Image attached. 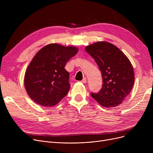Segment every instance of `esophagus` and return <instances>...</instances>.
Instances as JSON below:
<instances>
[{
	"label": "esophagus",
	"instance_id": "esophagus-1",
	"mask_svg": "<svg viewBox=\"0 0 153 153\" xmlns=\"http://www.w3.org/2000/svg\"><path fill=\"white\" fill-rule=\"evenodd\" d=\"M81 82H82V83H84V84H85V83H86V82H87V79H86V78H85V77H84V78L82 80Z\"/></svg>",
	"mask_w": 153,
	"mask_h": 153
}]
</instances>
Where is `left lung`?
Segmentation results:
<instances>
[{
	"label": "left lung",
	"instance_id": "1",
	"mask_svg": "<svg viewBox=\"0 0 153 153\" xmlns=\"http://www.w3.org/2000/svg\"><path fill=\"white\" fill-rule=\"evenodd\" d=\"M85 51L94 58L101 71L103 84L97 94L91 95L100 105L115 107L131 92L134 82L132 64L127 56L114 45L98 42L88 45Z\"/></svg>",
	"mask_w": 153,
	"mask_h": 153
}]
</instances>
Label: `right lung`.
I'll return each instance as SVG.
<instances>
[{
    "label": "right lung",
    "mask_w": 153,
    "mask_h": 153,
    "mask_svg": "<svg viewBox=\"0 0 153 153\" xmlns=\"http://www.w3.org/2000/svg\"><path fill=\"white\" fill-rule=\"evenodd\" d=\"M78 51L76 46L58 43L43 47L31 61L24 77L29 97L43 107L58 104L70 89L69 74L64 67Z\"/></svg>",
    "instance_id": "1"
}]
</instances>
